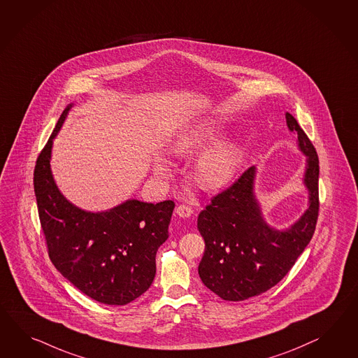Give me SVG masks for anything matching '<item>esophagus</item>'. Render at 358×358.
I'll list each match as a JSON object with an SVG mask.
<instances>
[{
    "mask_svg": "<svg viewBox=\"0 0 358 358\" xmlns=\"http://www.w3.org/2000/svg\"><path fill=\"white\" fill-rule=\"evenodd\" d=\"M176 213H177L180 217H190L192 213V207H189L187 204H180V206L176 208Z\"/></svg>",
    "mask_w": 358,
    "mask_h": 358,
    "instance_id": "1",
    "label": "esophagus"
}]
</instances>
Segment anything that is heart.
Here are the masks:
<instances>
[{
    "mask_svg": "<svg viewBox=\"0 0 358 358\" xmlns=\"http://www.w3.org/2000/svg\"><path fill=\"white\" fill-rule=\"evenodd\" d=\"M220 128L212 122L192 125L180 131L171 145L176 155H189L207 148L217 140ZM243 162V148L233 141L218 143L206 150L198 157L195 164V180L206 190H218L233 180ZM169 162L159 157L154 171L157 175H166L169 171Z\"/></svg>",
    "mask_w": 358,
    "mask_h": 358,
    "instance_id": "heart-1",
    "label": "heart"
}]
</instances>
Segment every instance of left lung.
<instances>
[{
  "instance_id": "1",
  "label": "left lung",
  "mask_w": 358,
  "mask_h": 358,
  "mask_svg": "<svg viewBox=\"0 0 358 358\" xmlns=\"http://www.w3.org/2000/svg\"><path fill=\"white\" fill-rule=\"evenodd\" d=\"M286 122L289 131H297L299 148L306 155L304 183L309 192V208L296 224L279 231L264 221L253 195L255 166L215 195L199 213L198 229L206 242L199 277L224 300L242 301L274 287L313 236L320 210V160L296 119L287 113Z\"/></svg>"
}]
</instances>
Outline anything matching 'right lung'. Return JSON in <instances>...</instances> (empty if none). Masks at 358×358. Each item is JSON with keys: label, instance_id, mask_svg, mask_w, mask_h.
<instances>
[{"label": "right lung", "instance_id": "add662e5", "mask_svg": "<svg viewBox=\"0 0 358 358\" xmlns=\"http://www.w3.org/2000/svg\"><path fill=\"white\" fill-rule=\"evenodd\" d=\"M72 105L62 113L34 172L37 210L54 266L96 301L125 306L148 291L157 273V248L168 238L175 203L127 201L106 212L71 204L52 180V138Z\"/></svg>", "mask_w": 358, "mask_h": 358}]
</instances>
